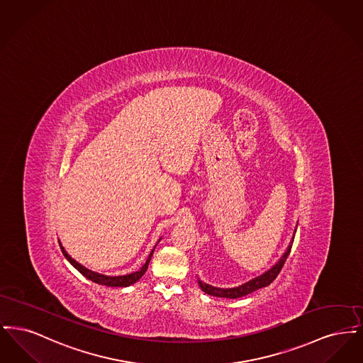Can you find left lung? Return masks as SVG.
Wrapping results in <instances>:
<instances>
[{
	"label": "left lung",
	"instance_id": "obj_1",
	"mask_svg": "<svg viewBox=\"0 0 363 363\" xmlns=\"http://www.w3.org/2000/svg\"><path fill=\"white\" fill-rule=\"evenodd\" d=\"M295 231H296V228H295ZM293 242L294 237L291 243H293ZM291 243L289 245L286 253L280 257V259L277 261V264H275L271 269H268L267 272H264V274L259 275V277H255V279H252V280L243 283L242 286L234 287V289H219V287L209 286L207 283H203L201 280H199V284H200L201 290H203L204 293L208 294V295L220 296V298H231V299H234V298H241V296H245V295H247V294L253 293V291H256V290H259V289L267 287V286H269V284L277 279L279 272L281 271V268H283L286 259H287L290 252H291V246H293Z\"/></svg>",
	"mask_w": 363,
	"mask_h": 363
}]
</instances>
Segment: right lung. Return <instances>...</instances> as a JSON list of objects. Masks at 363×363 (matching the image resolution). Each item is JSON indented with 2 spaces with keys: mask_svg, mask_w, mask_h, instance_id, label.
I'll use <instances>...</instances> for the list:
<instances>
[{
  "mask_svg": "<svg viewBox=\"0 0 363 363\" xmlns=\"http://www.w3.org/2000/svg\"><path fill=\"white\" fill-rule=\"evenodd\" d=\"M60 247H61V250H62V253H64V256L67 257V259L69 261L70 264H72L83 277H86V279L92 280L94 283H98V284H102V286H108V287H128V286L136 283L138 279L145 274V271H147V268H148V264H150L151 257H152V255H154V250H155V247L151 250V253H150L148 259L145 261V264L138 269V272H133V274H129V275H123V277H107V275H102V274L94 272V271H91V269H86V267H83L82 264H79L76 259H72L69 255L65 252V249L61 246V242H60Z\"/></svg>",
  "mask_w": 363,
  "mask_h": 363,
  "instance_id": "1",
  "label": "right lung"
}]
</instances>
